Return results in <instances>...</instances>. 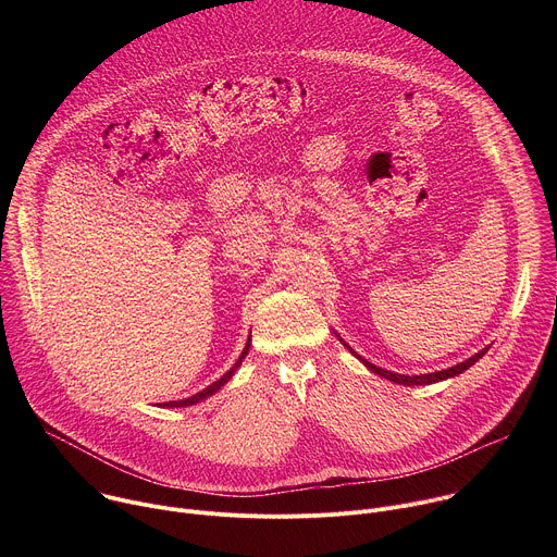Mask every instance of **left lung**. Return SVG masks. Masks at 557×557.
Returning a JSON list of instances; mask_svg holds the SVG:
<instances>
[{"label": "left lung", "instance_id": "left-lung-1", "mask_svg": "<svg viewBox=\"0 0 557 557\" xmlns=\"http://www.w3.org/2000/svg\"><path fill=\"white\" fill-rule=\"evenodd\" d=\"M368 370H372L374 374H379V376H383V379H387V381H394V383H399V385H430V383H438V381H445V379H449V376H456V374H460V372H465L467 368H471L475 361L479 359H483V355L490 350V346L485 348V350H481V352H475L473 357H469V359H465L462 363H456V366H451V368H447V370H438V372H428V374H414V376H410V374H399V372H389V370H383V368H379V366H374V363H370V361H366L363 357H359L344 339H339Z\"/></svg>", "mask_w": 557, "mask_h": 557}]
</instances>
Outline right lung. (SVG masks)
I'll use <instances>...</instances> for the list:
<instances>
[{"label": "right lung", "mask_w": 557, "mask_h": 557, "mask_svg": "<svg viewBox=\"0 0 557 557\" xmlns=\"http://www.w3.org/2000/svg\"><path fill=\"white\" fill-rule=\"evenodd\" d=\"M249 346H251V337H249V342H247V346H245V350H243V355L237 357V361L231 366V370H226L218 381H213L209 387H205L202 392H198V394H194V396H187V399H181V401H168V404H163V408H187V406H196V404H200V401H205L207 396H211V394H215L233 374H235V370L240 368V363H243V359L249 355Z\"/></svg>", "instance_id": "right-lung-1"}]
</instances>
